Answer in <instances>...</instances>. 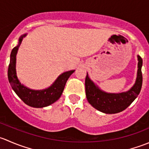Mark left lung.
I'll use <instances>...</instances> for the list:
<instances>
[{
    "mask_svg": "<svg viewBox=\"0 0 149 149\" xmlns=\"http://www.w3.org/2000/svg\"><path fill=\"white\" fill-rule=\"evenodd\" d=\"M138 74L136 84L131 89L120 94H107L99 89L90 80L88 73L85 79L86 95L88 102L95 109L107 114H114L122 112L133 102L138 97L142 86L143 76L141 67L143 60L138 55Z\"/></svg>",
    "mask_w": 149,
    "mask_h": 149,
    "instance_id": "obj_1",
    "label": "left lung"
}]
</instances>
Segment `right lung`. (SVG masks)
I'll return each mask as SVG.
<instances>
[{
	"instance_id": "add662e5",
	"label": "right lung",
	"mask_w": 149,
	"mask_h": 149,
	"mask_svg": "<svg viewBox=\"0 0 149 149\" xmlns=\"http://www.w3.org/2000/svg\"><path fill=\"white\" fill-rule=\"evenodd\" d=\"M25 36L26 34L20 37L19 45L13 47L10 53V63L8 69V81L15 93L26 104L32 107H44L54 103L61 97L65 88L66 81L75 70H70L62 73L55 81V83L49 88L45 90L35 91L24 86L22 84H21L16 76V55L23 37Z\"/></svg>"
}]
</instances>
